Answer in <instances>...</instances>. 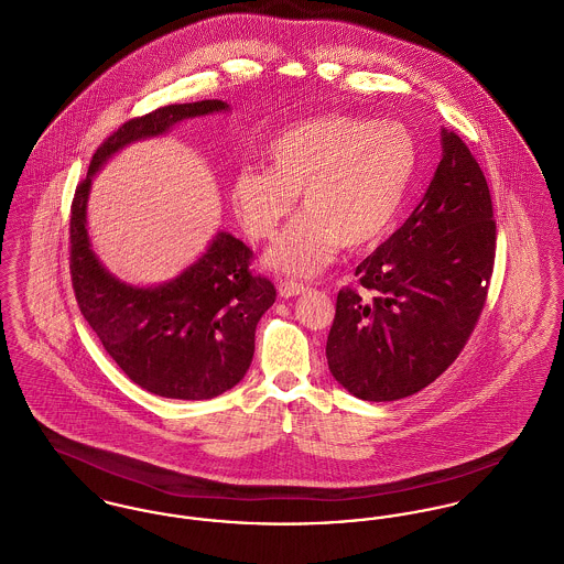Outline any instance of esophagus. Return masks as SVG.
Wrapping results in <instances>:
<instances>
[{
	"instance_id": "obj_1",
	"label": "esophagus",
	"mask_w": 564,
	"mask_h": 564,
	"mask_svg": "<svg viewBox=\"0 0 564 564\" xmlns=\"http://www.w3.org/2000/svg\"><path fill=\"white\" fill-rule=\"evenodd\" d=\"M308 288L304 283H296V281H281L279 283V296L281 299H294L301 296Z\"/></svg>"
}]
</instances>
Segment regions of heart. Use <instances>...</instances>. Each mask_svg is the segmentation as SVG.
<instances>
[{
	"mask_svg": "<svg viewBox=\"0 0 564 564\" xmlns=\"http://www.w3.org/2000/svg\"><path fill=\"white\" fill-rule=\"evenodd\" d=\"M268 170L245 167L229 184L234 215L249 236L272 238L292 215H304L265 253V265L311 276L335 253L362 249L389 234L419 167V145L399 122L330 113L281 130L263 150Z\"/></svg>",
	"mask_w": 564,
	"mask_h": 564,
	"instance_id": "obj_1",
	"label": "heart"
}]
</instances>
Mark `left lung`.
Wrapping results in <instances>:
<instances>
[{
  "label": "left lung",
  "instance_id": "1",
  "mask_svg": "<svg viewBox=\"0 0 564 564\" xmlns=\"http://www.w3.org/2000/svg\"><path fill=\"white\" fill-rule=\"evenodd\" d=\"M496 258V220L477 159L442 129V161L408 220L356 268L326 341L354 397L397 401L442 376L477 326Z\"/></svg>",
  "mask_w": 564,
  "mask_h": 564
}]
</instances>
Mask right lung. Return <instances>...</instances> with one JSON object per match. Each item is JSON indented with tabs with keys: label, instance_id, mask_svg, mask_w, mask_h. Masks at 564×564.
Listing matches in <instances>:
<instances>
[{
	"label": "right lung",
	"instance_id": "1",
	"mask_svg": "<svg viewBox=\"0 0 564 564\" xmlns=\"http://www.w3.org/2000/svg\"><path fill=\"white\" fill-rule=\"evenodd\" d=\"M227 109L223 100H199L124 122L94 152L70 208V276L87 324L134 384L167 399L199 401L234 389L253 360L256 328L276 290L251 272L253 251L227 231H218L206 253L172 281L154 288L124 283L91 251L87 195L91 177L129 143Z\"/></svg>",
	"mask_w": 564,
	"mask_h": 564
}]
</instances>
